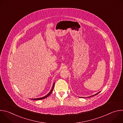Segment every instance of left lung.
<instances>
[{"instance_id":"1","label":"left lung","mask_w":123,"mask_h":123,"mask_svg":"<svg viewBox=\"0 0 123 123\" xmlns=\"http://www.w3.org/2000/svg\"><path fill=\"white\" fill-rule=\"evenodd\" d=\"M100 92H98L97 93H96V94H94V95H92V96H94V95H96V94H98ZM91 96H90V97H91Z\"/></svg>"}]
</instances>
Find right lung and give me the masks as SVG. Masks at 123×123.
Returning <instances> with one entry per match:
<instances>
[{
	"label": "right lung",
	"instance_id": "add662e5",
	"mask_svg": "<svg viewBox=\"0 0 123 123\" xmlns=\"http://www.w3.org/2000/svg\"><path fill=\"white\" fill-rule=\"evenodd\" d=\"M54 86H55V83L54 84V85H53V86H52V89L51 90V91H50V92L47 95H46V96H44V97H41V98H34V99H32V100H41V99H45V98H47V97H48L50 94H51V93L52 92V91H53V90H54Z\"/></svg>",
	"mask_w": 123,
	"mask_h": 123
}]
</instances>
